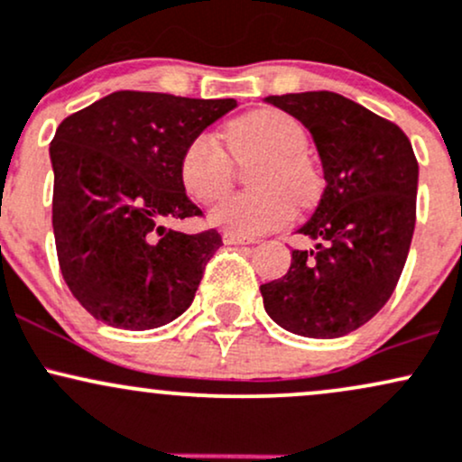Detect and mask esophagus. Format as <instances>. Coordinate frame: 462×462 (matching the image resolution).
<instances>
[{"label": "esophagus", "instance_id": "34e87169", "mask_svg": "<svg viewBox=\"0 0 462 462\" xmlns=\"http://www.w3.org/2000/svg\"><path fill=\"white\" fill-rule=\"evenodd\" d=\"M222 242L225 245H253V237H245V236H236V233H225L222 236Z\"/></svg>", "mask_w": 462, "mask_h": 462}]
</instances>
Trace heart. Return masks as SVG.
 I'll return each mask as SVG.
<instances>
[{
  "instance_id": "heart-1",
  "label": "heart",
  "mask_w": 462,
  "mask_h": 462,
  "mask_svg": "<svg viewBox=\"0 0 462 462\" xmlns=\"http://www.w3.org/2000/svg\"><path fill=\"white\" fill-rule=\"evenodd\" d=\"M233 159L266 154L253 172L259 191L236 194L211 209V225L236 236L255 237L286 226L294 217V196L305 205L314 196V176L305 163L308 133L297 117L279 108H259L225 131ZM214 134H196L180 154L183 188L194 200L214 203L233 183V162Z\"/></svg>"
}]
</instances>
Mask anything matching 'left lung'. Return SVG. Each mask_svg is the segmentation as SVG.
<instances>
[{
  "label": "left lung",
  "instance_id": "obj_1",
  "mask_svg": "<svg viewBox=\"0 0 462 462\" xmlns=\"http://www.w3.org/2000/svg\"><path fill=\"white\" fill-rule=\"evenodd\" d=\"M297 117L323 163L325 189L282 279L263 283L279 328L340 338L380 312L395 290L417 220L419 165L399 126L331 91L263 97Z\"/></svg>",
  "mask_w": 462,
  "mask_h": 462
}]
</instances>
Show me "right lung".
<instances>
[{"label":"right lung","instance_id":"add662e5","mask_svg":"<svg viewBox=\"0 0 462 462\" xmlns=\"http://www.w3.org/2000/svg\"><path fill=\"white\" fill-rule=\"evenodd\" d=\"M236 106L231 97L116 91L56 128V253L65 283L93 319L143 331L189 308L222 237L165 226L203 214L185 194L180 154Z\"/></svg>","mask_w":462,"mask_h":462}]
</instances>
